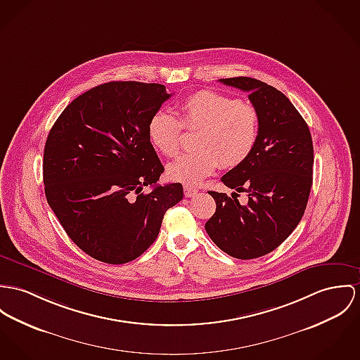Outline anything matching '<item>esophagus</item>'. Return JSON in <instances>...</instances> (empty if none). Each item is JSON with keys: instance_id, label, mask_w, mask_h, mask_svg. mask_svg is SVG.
Masks as SVG:
<instances>
[{"instance_id": "34e87169", "label": "esophagus", "mask_w": 360, "mask_h": 360, "mask_svg": "<svg viewBox=\"0 0 360 360\" xmlns=\"http://www.w3.org/2000/svg\"><path fill=\"white\" fill-rule=\"evenodd\" d=\"M184 193L186 197H193L195 194L198 193V191L195 189V188H192V186H184Z\"/></svg>"}]
</instances>
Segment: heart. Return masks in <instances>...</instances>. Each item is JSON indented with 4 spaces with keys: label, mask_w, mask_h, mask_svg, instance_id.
Listing matches in <instances>:
<instances>
[{
    "label": "heart",
    "mask_w": 360,
    "mask_h": 360,
    "mask_svg": "<svg viewBox=\"0 0 360 360\" xmlns=\"http://www.w3.org/2000/svg\"><path fill=\"white\" fill-rule=\"evenodd\" d=\"M181 119L167 111L155 112L146 127L152 146L167 158L178 155L182 126L198 130L193 153L184 155L167 168L175 182L195 185L218 167L241 166L252 155L260 133V115L255 105L214 90H200L179 107Z\"/></svg>",
    "instance_id": "b5f03b06"
}]
</instances>
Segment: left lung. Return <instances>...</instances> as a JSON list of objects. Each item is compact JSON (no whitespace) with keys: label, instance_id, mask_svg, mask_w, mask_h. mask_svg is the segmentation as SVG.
Returning a JSON list of instances; mask_svg holds the SVG:
<instances>
[{"label":"left lung","instance_id":"1","mask_svg":"<svg viewBox=\"0 0 360 360\" xmlns=\"http://www.w3.org/2000/svg\"><path fill=\"white\" fill-rule=\"evenodd\" d=\"M219 82L248 93L260 115V133L248 159L221 176L234 189L231 197L208 192L217 211L205 230L227 255L256 259L278 248L304 215L312 185V139L303 116L276 87L248 77ZM241 191L249 194L247 205L236 198Z\"/></svg>","mask_w":360,"mask_h":360}]
</instances>
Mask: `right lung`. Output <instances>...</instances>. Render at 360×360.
I'll return each mask as SVG.
<instances>
[{"label": "right lung", "instance_id": "add662e5", "mask_svg": "<svg viewBox=\"0 0 360 360\" xmlns=\"http://www.w3.org/2000/svg\"><path fill=\"white\" fill-rule=\"evenodd\" d=\"M169 97L159 83H104L68 104L49 131L48 204L68 237L100 262L137 259L155 243L167 210L184 198L181 184H156L165 167L146 134Z\"/></svg>", "mask_w": 360, "mask_h": 360}]
</instances>
